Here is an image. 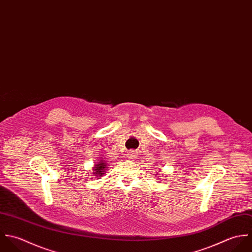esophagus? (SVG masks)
Instances as JSON below:
<instances>
[{
	"mask_svg": "<svg viewBox=\"0 0 252 252\" xmlns=\"http://www.w3.org/2000/svg\"><path fill=\"white\" fill-rule=\"evenodd\" d=\"M127 158H128L130 160H133V159H135V158H137V156H136V153L133 151L129 152V153L127 154Z\"/></svg>",
	"mask_w": 252,
	"mask_h": 252,
	"instance_id": "34e87169",
	"label": "esophagus"
}]
</instances>
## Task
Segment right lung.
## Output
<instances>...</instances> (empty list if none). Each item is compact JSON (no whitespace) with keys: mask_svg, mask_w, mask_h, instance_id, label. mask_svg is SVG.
I'll list each match as a JSON object with an SVG mask.
<instances>
[{"mask_svg":"<svg viewBox=\"0 0 252 252\" xmlns=\"http://www.w3.org/2000/svg\"><path fill=\"white\" fill-rule=\"evenodd\" d=\"M108 166H109L108 161L103 160V159L97 160L96 163L94 164V167L93 168V169H94V176H97V177L103 176L104 173H105V171L107 170Z\"/></svg>","mask_w":252,"mask_h":252,"instance_id":"1","label":"right lung"}]
</instances>
